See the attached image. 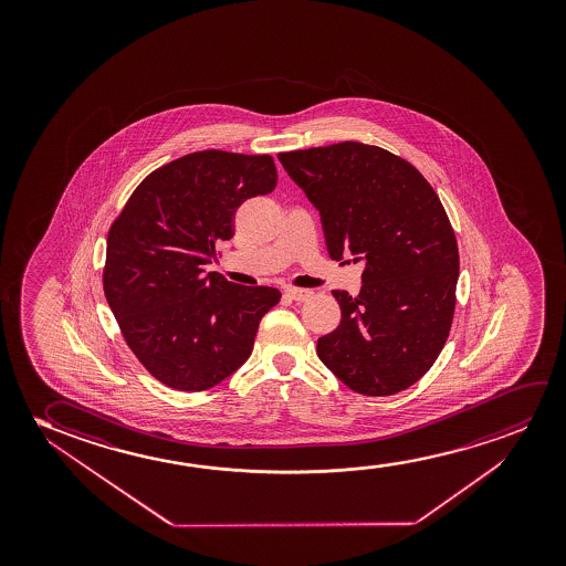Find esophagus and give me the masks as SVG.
<instances>
[{"label": "esophagus", "mask_w": 566, "mask_h": 566, "mask_svg": "<svg viewBox=\"0 0 566 566\" xmlns=\"http://www.w3.org/2000/svg\"><path fill=\"white\" fill-rule=\"evenodd\" d=\"M284 294L290 297V300H294V302H305L307 297H310L311 292L310 290H302V287H286L284 290Z\"/></svg>", "instance_id": "1"}]
</instances>
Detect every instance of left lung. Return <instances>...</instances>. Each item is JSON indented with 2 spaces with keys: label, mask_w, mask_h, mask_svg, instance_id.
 I'll return each mask as SVG.
<instances>
[{
  "label": "left lung",
  "mask_w": 566,
  "mask_h": 566,
  "mask_svg": "<svg viewBox=\"0 0 566 566\" xmlns=\"http://www.w3.org/2000/svg\"><path fill=\"white\" fill-rule=\"evenodd\" d=\"M279 160L318 210L331 259L365 264L356 297L334 290L342 321L317 356L359 395L411 387L441 354L457 305V235L439 195L400 156L356 140Z\"/></svg>",
  "instance_id": "obj_1"
}]
</instances>
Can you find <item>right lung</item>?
<instances>
[{"mask_svg": "<svg viewBox=\"0 0 566 566\" xmlns=\"http://www.w3.org/2000/svg\"><path fill=\"white\" fill-rule=\"evenodd\" d=\"M276 179L269 155L191 153L148 174L109 228L104 294L127 346L166 387H217L251 356L279 290L202 266L232 238L241 202Z\"/></svg>", "mask_w": 566, "mask_h": 566, "instance_id": "add662e5", "label": "right lung"}]
</instances>
